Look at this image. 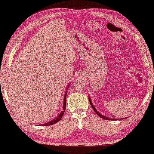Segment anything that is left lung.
I'll return each mask as SVG.
<instances>
[{
	"instance_id": "obj_1",
	"label": "left lung",
	"mask_w": 154,
	"mask_h": 154,
	"mask_svg": "<svg viewBox=\"0 0 154 154\" xmlns=\"http://www.w3.org/2000/svg\"><path fill=\"white\" fill-rule=\"evenodd\" d=\"M89 102H90V104H91V106H92V109H93V110H94V111H95V113H96L97 114L100 118H102V119H106V120H116H116H118V119H109V118H108V117H106V116H104L100 114V113H99L98 111L96 110V109L94 108V106H93V104H92V101H91V100H90V97H89Z\"/></svg>"
}]
</instances>
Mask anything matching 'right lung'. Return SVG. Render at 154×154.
<instances>
[{"label":"right lung","instance_id":"1","mask_svg":"<svg viewBox=\"0 0 154 154\" xmlns=\"http://www.w3.org/2000/svg\"><path fill=\"white\" fill-rule=\"evenodd\" d=\"M68 88H69V85H68ZM66 92H65V94H64V105H63V111L61 112L60 114L58 115V116H57L56 119H54L52 120V121H50V122H48V123H44L42 125H44V126H48V125H53V124L57 123L58 121H60L61 119H62V118L63 116V115H64V110L66 109Z\"/></svg>","mask_w":154,"mask_h":154}]
</instances>
